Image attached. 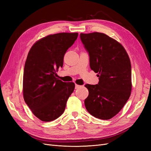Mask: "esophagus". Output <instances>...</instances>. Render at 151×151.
<instances>
[{"label": "esophagus", "mask_w": 151, "mask_h": 151, "mask_svg": "<svg viewBox=\"0 0 151 151\" xmlns=\"http://www.w3.org/2000/svg\"><path fill=\"white\" fill-rule=\"evenodd\" d=\"M79 87H81V86H79V85H78V84H76V85H75V88H76V89L79 88Z\"/></svg>", "instance_id": "obj_1"}]
</instances>
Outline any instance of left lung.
Segmentation results:
<instances>
[{
	"instance_id": "8db88e82",
	"label": "left lung",
	"mask_w": 151,
	"mask_h": 151,
	"mask_svg": "<svg viewBox=\"0 0 151 151\" xmlns=\"http://www.w3.org/2000/svg\"><path fill=\"white\" fill-rule=\"evenodd\" d=\"M80 38L89 53L91 70L99 77L98 84L85 85L89 91L86 108L96 118L109 120L123 108L131 94L129 57L120 43L104 33H81Z\"/></svg>"
}]
</instances>
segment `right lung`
Returning a JSON list of instances; mask_svg holds the SVG:
<instances>
[{
  "instance_id": "add662e5",
  "label": "right lung",
  "mask_w": 151,
  "mask_h": 151,
  "mask_svg": "<svg viewBox=\"0 0 151 151\" xmlns=\"http://www.w3.org/2000/svg\"><path fill=\"white\" fill-rule=\"evenodd\" d=\"M78 33H61L47 36L31 48L23 74V97L34 115L43 122H51L62 115L74 83L57 78L56 71L63 66L67 50Z\"/></svg>"
}]
</instances>
